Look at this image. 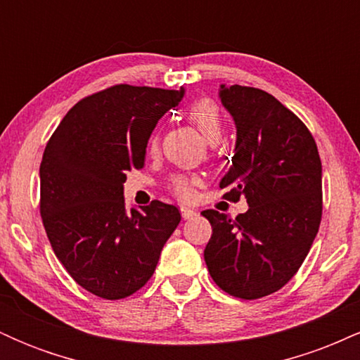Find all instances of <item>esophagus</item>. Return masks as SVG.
<instances>
[{"label": "esophagus", "instance_id": "esophagus-1", "mask_svg": "<svg viewBox=\"0 0 360 360\" xmlns=\"http://www.w3.org/2000/svg\"><path fill=\"white\" fill-rule=\"evenodd\" d=\"M181 214H183V218L184 220H191V218H194V217H198V213L194 212V210H191V208H181Z\"/></svg>", "mask_w": 360, "mask_h": 360}]
</instances>
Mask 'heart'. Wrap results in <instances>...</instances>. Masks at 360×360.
I'll return each instance as SVG.
<instances>
[{"mask_svg": "<svg viewBox=\"0 0 360 360\" xmlns=\"http://www.w3.org/2000/svg\"><path fill=\"white\" fill-rule=\"evenodd\" d=\"M188 120L193 123L194 127L200 130V134L203 135V139L210 146H217L223 137V118L218 106L214 105L208 98H201V100L193 101L191 105L186 110ZM159 147V135L154 134L148 140V152H155ZM198 179L194 176H186V174H174L169 179V189L176 194L181 200H191L194 194V186H196Z\"/></svg>", "mask_w": 360, "mask_h": 360, "instance_id": "b5f03b06", "label": "heart"}]
</instances>
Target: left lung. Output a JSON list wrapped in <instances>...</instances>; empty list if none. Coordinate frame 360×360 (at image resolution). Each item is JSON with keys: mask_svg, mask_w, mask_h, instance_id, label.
Returning a JSON list of instances; mask_svg holds the SVG:
<instances>
[{"mask_svg": "<svg viewBox=\"0 0 360 360\" xmlns=\"http://www.w3.org/2000/svg\"><path fill=\"white\" fill-rule=\"evenodd\" d=\"M237 127L232 167L220 188L245 196L249 210L232 218L205 210L212 238L205 262L217 286L235 298L272 295L298 272L321 221V160L301 120L266 91L220 86Z\"/></svg>", "mask_w": 360, "mask_h": 360, "instance_id": "1", "label": "left lung"}]
</instances>
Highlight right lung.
<instances>
[{
	"mask_svg": "<svg viewBox=\"0 0 360 360\" xmlns=\"http://www.w3.org/2000/svg\"><path fill=\"white\" fill-rule=\"evenodd\" d=\"M184 89L117 84L82 98L52 134L40 164V214L71 278L105 300L134 295L154 274L181 221L154 200L127 212V172L142 169L157 122Z\"/></svg>",
	"mask_w": 360,
	"mask_h": 360,
	"instance_id": "1",
	"label": "right lung"
}]
</instances>
